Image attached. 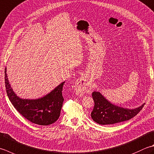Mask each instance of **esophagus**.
<instances>
[{
  "label": "esophagus",
  "mask_w": 154,
  "mask_h": 154,
  "mask_svg": "<svg viewBox=\"0 0 154 154\" xmlns=\"http://www.w3.org/2000/svg\"><path fill=\"white\" fill-rule=\"evenodd\" d=\"M74 87L76 94L81 96L85 93L91 92L92 85L91 81L87 79L85 76H81L76 81Z\"/></svg>",
  "instance_id": "obj_1"
}]
</instances>
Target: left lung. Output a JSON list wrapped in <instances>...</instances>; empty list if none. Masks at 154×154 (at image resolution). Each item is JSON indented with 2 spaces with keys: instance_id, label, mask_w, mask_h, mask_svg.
<instances>
[{
  "instance_id": "8db88e82",
  "label": "left lung",
  "mask_w": 154,
  "mask_h": 154,
  "mask_svg": "<svg viewBox=\"0 0 154 154\" xmlns=\"http://www.w3.org/2000/svg\"><path fill=\"white\" fill-rule=\"evenodd\" d=\"M95 105L91 113L95 122L101 125H111L133 118L142 109L145 103L135 109H128L111 103L99 91H93Z\"/></svg>"
}]
</instances>
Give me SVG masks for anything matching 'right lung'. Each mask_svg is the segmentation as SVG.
Here are the masks:
<instances>
[{"instance_id": "obj_1", "label": "right lung", "mask_w": 154, "mask_h": 154, "mask_svg": "<svg viewBox=\"0 0 154 154\" xmlns=\"http://www.w3.org/2000/svg\"><path fill=\"white\" fill-rule=\"evenodd\" d=\"M5 87L7 95L14 107L25 118L40 125H48L59 119L64 99L62 95L65 81L60 83L50 93L35 99H22L16 95L9 83L5 70Z\"/></svg>"}]
</instances>
